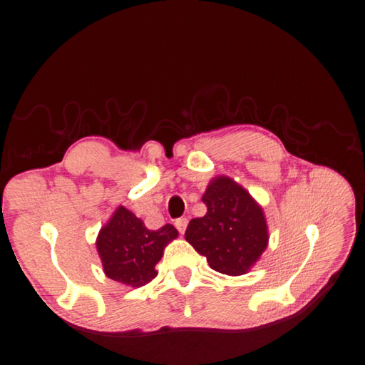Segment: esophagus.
<instances>
[{
    "label": "esophagus",
    "mask_w": 365,
    "mask_h": 365,
    "mask_svg": "<svg viewBox=\"0 0 365 365\" xmlns=\"http://www.w3.org/2000/svg\"><path fill=\"white\" fill-rule=\"evenodd\" d=\"M187 219L185 217H180V219H176V222H175V225H176V229H178V232L180 233H184L185 232V227H187Z\"/></svg>",
    "instance_id": "34e87169"
}]
</instances>
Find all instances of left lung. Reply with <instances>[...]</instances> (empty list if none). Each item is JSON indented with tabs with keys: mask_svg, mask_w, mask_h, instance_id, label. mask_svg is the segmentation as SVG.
Returning <instances> with one entry per match:
<instances>
[{
	"mask_svg": "<svg viewBox=\"0 0 365 365\" xmlns=\"http://www.w3.org/2000/svg\"><path fill=\"white\" fill-rule=\"evenodd\" d=\"M203 217L192 219L184 237L208 260L212 270L243 274L268 243L262 208L230 178H216L203 194Z\"/></svg>",
	"mask_w": 365,
	"mask_h": 365,
	"instance_id": "8db88e82",
	"label": "left lung"
}]
</instances>
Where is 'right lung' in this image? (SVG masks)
<instances>
[{"label":"right lung","instance_id":"1","mask_svg":"<svg viewBox=\"0 0 365 365\" xmlns=\"http://www.w3.org/2000/svg\"><path fill=\"white\" fill-rule=\"evenodd\" d=\"M176 237L178 230L171 224L149 230L132 211L119 206L97 238L106 277L133 287L150 283L157 277L155 265L163 247Z\"/></svg>","mask_w":365,"mask_h":365}]
</instances>
